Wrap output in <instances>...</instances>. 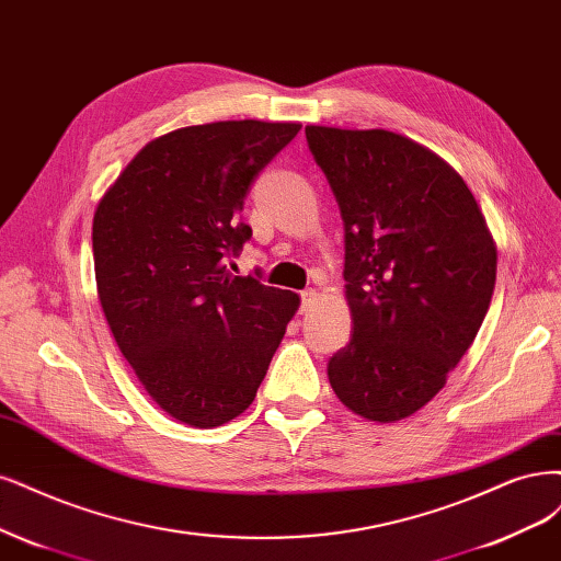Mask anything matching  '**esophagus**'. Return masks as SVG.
I'll list each match as a JSON object with an SVG mask.
<instances>
[{
  "label": "esophagus",
  "instance_id": "34e87169",
  "mask_svg": "<svg viewBox=\"0 0 561 561\" xmlns=\"http://www.w3.org/2000/svg\"><path fill=\"white\" fill-rule=\"evenodd\" d=\"M316 297H318V293H316L313 287H306V289H301V311H308V308L313 306Z\"/></svg>",
  "mask_w": 561,
  "mask_h": 561
}]
</instances>
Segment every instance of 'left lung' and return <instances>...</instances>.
<instances>
[{"label": "left lung", "mask_w": 561, "mask_h": 561, "mask_svg": "<svg viewBox=\"0 0 561 561\" xmlns=\"http://www.w3.org/2000/svg\"><path fill=\"white\" fill-rule=\"evenodd\" d=\"M345 231L353 334L327 364L357 415L420 411L471 347L492 301L496 248L467 183L388 129L306 127Z\"/></svg>", "instance_id": "8db88e82"}]
</instances>
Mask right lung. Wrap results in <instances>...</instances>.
I'll list each match as a JSON object with an SVG mask.
<instances>
[{"label":"right lung","instance_id":"right-lung-1","mask_svg":"<svg viewBox=\"0 0 561 561\" xmlns=\"http://www.w3.org/2000/svg\"><path fill=\"white\" fill-rule=\"evenodd\" d=\"M299 123L183 127L139 150L94 210L96 293L162 411L220 427L253 403L299 297L227 266L253 229L243 199Z\"/></svg>","mask_w":561,"mask_h":561}]
</instances>
